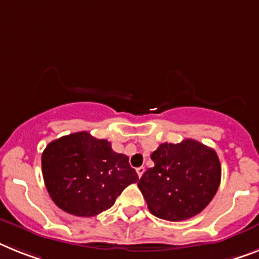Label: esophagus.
<instances>
[{
	"mask_svg": "<svg viewBox=\"0 0 259 259\" xmlns=\"http://www.w3.org/2000/svg\"><path fill=\"white\" fill-rule=\"evenodd\" d=\"M143 172H145V167L143 166H141V167H138V168H137V174H138V177H142L143 175Z\"/></svg>",
	"mask_w": 259,
	"mask_h": 259,
	"instance_id": "esophagus-1",
	"label": "esophagus"
}]
</instances>
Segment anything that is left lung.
<instances>
[{"instance_id":"8db88e82","label":"left lung","mask_w":259,"mask_h":259,"mask_svg":"<svg viewBox=\"0 0 259 259\" xmlns=\"http://www.w3.org/2000/svg\"><path fill=\"white\" fill-rule=\"evenodd\" d=\"M154 167L138 182L147 208L167 221L200 213L216 195L221 164L216 151L195 140L162 143L151 154Z\"/></svg>"}]
</instances>
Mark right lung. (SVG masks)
<instances>
[{"instance_id":"right-lung-1","label":"right lung","mask_w":259,"mask_h":259,"mask_svg":"<svg viewBox=\"0 0 259 259\" xmlns=\"http://www.w3.org/2000/svg\"><path fill=\"white\" fill-rule=\"evenodd\" d=\"M42 172L52 201L80 217L109 209L126 187L138 182L129 158L88 132L50 142L42 154Z\"/></svg>"}]
</instances>
